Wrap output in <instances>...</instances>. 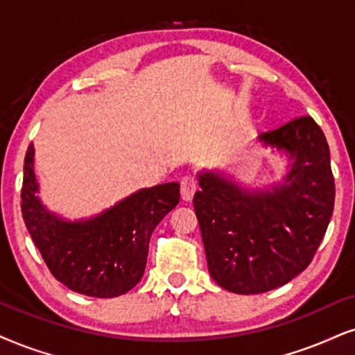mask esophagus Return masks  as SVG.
Here are the masks:
<instances>
[{"instance_id":"obj_1","label":"esophagus","mask_w":355,"mask_h":355,"mask_svg":"<svg viewBox=\"0 0 355 355\" xmlns=\"http://www.w3.org/2000/svg\"><path fill=\"white\" fill-rule=\"evenodd\" d=\"M198 179L194 176H191V174H187L181 179V198L184 200H191L194 198L196 191H198Z\"/></svg>"}]
</instances>
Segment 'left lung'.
Wrapping results in <instances>:
<instances>
[{
    "mask_svg": "<svg viewBox=\"0 0 355 355\" xmlns=\"http://www.w3.org/2000/svg\"><path fill=\"white\" fill-rule=\"evenodd\" d=\"M291 161L284 181L245 191L218 173H199L194 194L209 273L237 295H258L308 268L334 209L329 146L309 115L258 135Z\"/></svg>",
    "mask_w": 355,
    "mask_h": 355,
    "instance_id": "obj_1",
    "label": "left lung"
}]
</instances>
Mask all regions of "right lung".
Listing matches in <instances>:
<instances>
[{
    "instance_id": "add662e5",
    "label": "right lung",
    "mask_w": 355,
    "mask_h": 355,
    "mask_svg": "<svg viewBox=\"0 0 355 355\" xmlns=\"http://www.w3.org/2000/svg\"><path fill=\"white\" fill-rule=\"evenodd\" d=\"M37 192L29 144L21 189L24 224L54 278L94 298H115L137 286L153 230L179 202V182H166L139 189L98 216L71 222L47 211Z\"/></svg>"
}]
</instances>
